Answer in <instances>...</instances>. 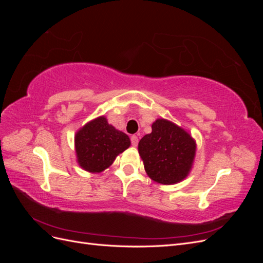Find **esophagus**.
<instances>
[{
    "mask_svg": "<svg viewBox=\"0 0 263 263\" xmlns=\"http://www.w3.org/2000/svg\"><path fill=\"white\" fill-rule=\"evenodd\" d=\"M130 141H132V145H133L134 147H136V146L138 145V137L135 136V135H134V136L130 137Z\"/></svg>",
    "mask_w": 263,
    "mask_h": 263,
    "instance_id": "obj_1",
    "label": "esophagus"
}]
</instances>
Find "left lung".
Wrapping results in <instances>:
<instances>
[{"label":"left lung","instance_id":"1","mask_svg":"<svg viewBox=\"0 0 263 263\" xmlns=\"http://www.w3.org/2000/svg\"><path fill=\"white\" fill-rule=\"evenodd\" d=\"M138 144L148 177L160 184H176L192 170L196 141L191 134L168 119L158 118Z\"/></svg>","mask_w":263,"mask_h":263}]
</instances>
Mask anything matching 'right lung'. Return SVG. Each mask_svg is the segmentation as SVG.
I'll use <instances>...</instances> for the list:
<instances>
[{"mask_svg":"<svg viewBox=\"0 0 263 263\" xmlns=\"http://www.w3.org/2000/svg\"><path fill=\"white\" fill-rule=\"evenodd\" d=\"M129 146V137L108 124L105 116L87 122L74 135L77 162L90 173L107 169Z\"/></svg>","mask_w":263,"mask_h":263,"instance_id":"right-lung-1","label":"right lung"}]
</instances>
